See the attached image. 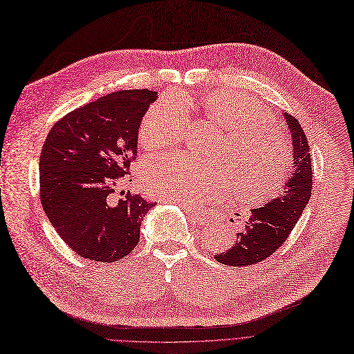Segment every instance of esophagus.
Returning <instances> with one entry per match:
<instances>
[{"instance_id": "34e87169", "label": "esophagus", "mask_w": 354, "mask_h": 354, "mask_svg": "<svg viewBox=\"0 0 354 354\" xmlns=\"http://www.w3.org/2000/svg\"><path fill=\"white\" fill-rule=\"evenodd\" d=\"M187 211L189 212L191 217H192L199 225H207V224L209 223V218H208L207 214H204V212H201V211L191 209V208H187Z\"/></svg>"}]
</instances>
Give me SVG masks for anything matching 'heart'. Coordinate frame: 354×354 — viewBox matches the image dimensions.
<instances>
[{
	"label": "heart",
	"instance_id": "heart-1",
	"mask_svg": "<svg viewBox=\"0 0 354 354\" xmlns=\"http://www.w3.org/2000/svg\"><path fill=\"white\" fill-rule=\"evenodd\" d=\"M208 118L228 131L217 162L185 153H159L145 159L140 178L145 189L163 201L198 207L208 199H223L236 185L243 203L260 204L279 191L292 167L285 129L253 97L215 92L207 97ZM191 104L185 97L166 95L142 118L139 142L145 147L179 143L185 136Z\"/></svg>",
	"mask_w": 354,
	"mask_h": 354
}]
</instances>
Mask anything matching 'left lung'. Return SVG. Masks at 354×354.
I'll list each match as a JSON object with an SVG mask.
<instances>
[{"instance_id":"obj_1","label":"left lung","mask_w":354,"mask_h":354,"mask_svg":"<svg viewBox=\"0 0 354 354\" xmlns=\"http://www.w3.org/2000/svg\"><path fill=\"white\" fill-rule=\"evenodd\" d=\"M292 137L294 169L282 192L263 207L253 208L249 220L230 250L215 256L223 265L248 266L262 262L278 250L294 230L313 191L311 155L306 136L295 117L283 113Z\"/></svg>"}]
</instances>
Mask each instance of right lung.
I'll list each match as a JSON object with an SVG mask.
<instances>
[{"mask_svg":"<svg viewBox=\"0 0 354 354\" xmlns=\"http://www.w3.org/2000/svg\"><path fill=\"white\" fill-rule=\"evenodd\" d=\"M156 100L149 89L113 92L66 114L46 137L40 201L56 233L84 259L113 263L127 256L156 205L140 195H113L130 172L142 118Z\"/></svg>","mask_w":354,"mask_h":354,"instance_id":"1","label":"right lung"}]
</instances>
